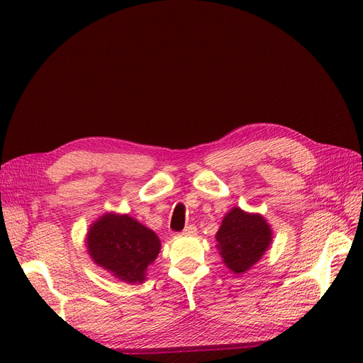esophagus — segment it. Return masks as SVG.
Returning a JSON list of instances; mask_svg holds the SVG:
<instances>
[{
  "label": "esophagus",
  "instance_id": "esophagus-1",
  "mask_svg": "<svg viewBox=\"0 0 363 363\" xmlns=\"http://www.w3.org/2000/svg\"><path fill=\"white\" fill-rule=\"evenodd\" d=\"M182 235H184V236H194V235H196V227L195 225H188V227L183 230Z\"/></svg>",
  "mask_w": 363,
  "mask_h": 363
}]
</instances>
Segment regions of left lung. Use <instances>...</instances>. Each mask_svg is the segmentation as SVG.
Masks as SVG:
<instances>
[{"instance_id": "1", "label": "left lung", "mask_w": 363, "mask_h": 363, "mask_svg": "<svg viewBox=\"0 0 363 363\" xmlns=\"http://www.w3.org/2000/svg\"><path fill=\"white\" fill-rule=\"evenodd\" d=\"M216 242L225 267L235 274H242L269 248L272 230L262 215L247 213L242 208L233 207L223 219Z\"/></svg>"}]
</instances>
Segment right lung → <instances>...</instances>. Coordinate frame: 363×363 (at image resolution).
<instances>
[{
  "label": "right lung",
  "mask_w": 363,
  "mask_h": 363,
  "mask_svg": "<svg viewBox=\"0 0 363 363\" xmlns=\"http://www.w3.org/2000/svg\"><path fill=\"white\" fill-rule=\"evenodd\" d=\"M86 245L98 267L135 284L145 280L147 268L160 251V239L135 218L106 213L91 225Z\"/></svg>",
  "instance_id": "right-lung-1"
}]
</instances>
